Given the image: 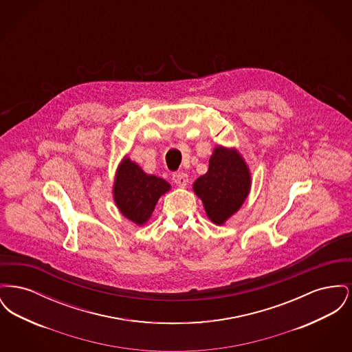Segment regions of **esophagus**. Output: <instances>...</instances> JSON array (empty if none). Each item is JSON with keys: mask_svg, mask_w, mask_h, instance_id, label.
Here are the masks:
<instances>
[{"mask_svg": "<svg viewBox=\"0 0 352 352\" xmlns=\"http://www.w3.org/2000/svg\"><path fill=\"white\" fill-rule=\"evenodd\" d=\"M173 181H174V184H177V186L184 187L187 182H188V177L184 173H175V174H173Z\"/></svg>", "mask_w": 352, "mask_h": 352, "instance_id": "obj_1", "label": "esophagus"}]
</instances>
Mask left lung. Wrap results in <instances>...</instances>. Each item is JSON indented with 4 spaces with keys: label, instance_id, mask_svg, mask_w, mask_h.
<instances>
[{
    "label": "left lung",
    "instance_id": "obj_1",
    "mask_svg": "<svg viewBox=\"0 0 352 352\" xmlns=\"http://www.w3.org/2000/svg\"><path fill=\"white\" fill-rule=\"evenodd\" d=\"M251 188L250 168L234 149L215 148L208 171L194 182L207 217L221 226L247 199Z\"/></svg>",
    "mask_w": 352,
    "mask_h": 352
}]
</instances>
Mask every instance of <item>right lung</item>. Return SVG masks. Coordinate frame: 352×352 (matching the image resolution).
I'll list each match as a JSON object with an SVG mask.
<instances>
[{"label":"right lung","mask_w":352,"mask_h":352,"mask_svg":"<svg viewBox=\"0 0 352 352\" xmlns=\"http://www.w3.org/2000/svg\"><path fill=\"white\" fill-rule=\"evenodd\" d=\"M170 184L155 175L142 171L137 164L125 158L118 166L113 186V197L120 212L138 226L146 223L161 195Z\"/></svg>","instance_id":"1"}]
</instances>
